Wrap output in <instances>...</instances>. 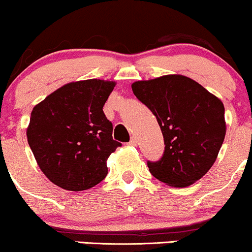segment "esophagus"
Instances as JSON below:
<instances>
[{
	"label": "esophagus",
	"instance_id": "esophagus-1",
	"mask_svg": "<svg viewBox=\"0 0 252 252\" xmlns=\"http://www.w3.org/2000/svg\"><path fill=\"white\" fill-rule=\"evenodd\" d=\"M129 144L130 146H136V144H137V138H136L135 136H131V138H130L129 141Z\"/></svg>",
	"mask_w": 252,
	"mask_h": 252
}]
</instances>
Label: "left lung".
<instances>
[{"instance_id": "1", "label": "left lung", "mask_w": 252, "mask_h": 252, "mask_svg": "<svg viewBox=\"0 0 252 252\" xmlns=\"http://www.w3.org/2000/svg\"><path fill=\"white\" fill-rule=\"evenodd\" d=\"M131 89L154 114L163 135V155L158 161L147 162L153 176L174 187L201 179L224 142L226 126L221 100L180 74L141 80Z\"/></svg>"}]
</instances>
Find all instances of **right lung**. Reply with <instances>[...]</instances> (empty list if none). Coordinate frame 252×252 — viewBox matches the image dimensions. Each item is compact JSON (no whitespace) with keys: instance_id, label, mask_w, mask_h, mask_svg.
I'll return each mask as SVG.
<instances>
[{"instance_id":"add662e5","label":"right lung","mask_w":252,"mask_h":252,"mask_svg":"<svg viewBox=\"0 0 252 252\" xmlns=\"http://www.w3.org/2000/svg\"><path fill=\"white\" fill-rule=\"evenodd\" d=\"M114 88V82L99 79L70 83L34 106L28 144L57 186L89 189L108 174L106 160L122 146L112 138V123L103 111Z\"/></svg>"}]
</instances>
